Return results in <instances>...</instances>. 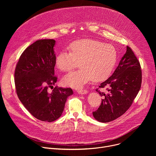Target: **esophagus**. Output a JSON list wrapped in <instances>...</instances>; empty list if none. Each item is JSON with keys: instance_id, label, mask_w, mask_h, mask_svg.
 <instances>
[{"instance_id": "obj_1", "label": "esophagus", "mask_w": 156, "mask_h": 156, "mask_svg": "<svg viewBox=\"0 0 156 156\" xmlns=\"http://www.w3.org/2000/svg\"><path fill=\"white\" fill-rule=\"evenodd\" d=\"M77 92H78L79 94H87V91L86 90H78Z\"/></svg>"}]
</instances>
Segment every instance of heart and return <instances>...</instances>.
<instances>
[{"label":"heart","mask_w":156,"mask_h":156,"mask_svg":"<svg viewBox=\"0 0 156 156\" xmlns=\"http://www.w3.org/2000/svg\"><path fill=\"white\" fill-rule=\"evenodd\" d=\"M69 48V51H63L58 54L56 66L62 72H69L79 63L80 69L62 78L63 84L66 86L79 89L91 79L94 81H104L110 76L116 63L115 48L98 40H78Z\"/></svg>","instance_id":"1"}]
</instances>
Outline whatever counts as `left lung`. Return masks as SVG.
<instances>
[{"label":"left lung","instance_id":"obj_1","mask_svg":"<svg viewBox=\"0 0 156 156\" xmlns=\"http://www.w3.org/2000/svg\"><path fill=\"white\" fill-rule=\"evenodd\" d=\"M139 60L132 49L126 47L114 73L99 88L107 87L108 93L101 92L103 97L97 110L93 112L96 120L102 123L113 121L122 116L130 107L141 86L142 72Z\"/></svg>","mask_w":156,"mask_h":156}]
</instances>
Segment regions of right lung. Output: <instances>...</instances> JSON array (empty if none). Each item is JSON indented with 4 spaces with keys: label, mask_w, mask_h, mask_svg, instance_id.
<instances>
[{
    "label": "right lung",
    "mask_w": 156,
    "mask_h": 156,
    "mask_svg": "<svg viewBox=\"0 0 156 156\" xmlns=\"http://www.w3.org/2000/svg\"><path fill=\"white\" fill-rule=\"evenodd\" d=\"M54 39L37 40L21 54L15 70L17 96L28 112L37 119L51 122L62 115L66 99L73 94L71 88L49 87L57 80L54 75L56 57Z\"/></svg>",
    "instance_id": "obj_1"
}]
</instances>
